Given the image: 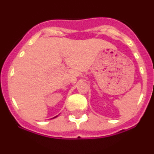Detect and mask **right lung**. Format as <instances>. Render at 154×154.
I'll return each mask as SVG.
<instances>
[{
	"mask_svg": "<svg viewBox=\"0 0 154 154\" xmlns=\"http://www.w3.org/2000/svg\"><path fill=\"white\" fill-rule=\"evenodd\" d=\"M57 116H55V117H53V118H52V119H54V118H56V117H57Z\"/></svg>",
	"mask_w": 154,
	"mask_h": 154,
	"instance_id": "right-lung-1",
	"label": "right lung"
}]
</instances>
